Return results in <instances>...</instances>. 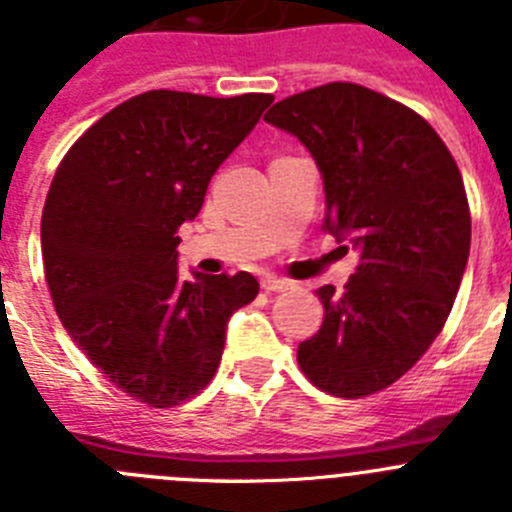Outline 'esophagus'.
<instances>
[{
  "instance_id": "esophagus-1",
  "label": "esophagus",
  "mask_w": 512,
  "mask_h": 512,
  "mask_svg": "<svg viewBox=\"0 0 512 512\" xmlns=\"http://www.w3.org/2000/svg\"><path fill=\"white\" fill-rule=\"evenodd\" d=\"M262 288L270 290V293H283V290L293 288V283L283 278H275V275H265V278H262Z\"/></svg>"
}]
</instances>
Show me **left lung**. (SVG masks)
Wrapping results in <instances>:
<instances>
[{"mask_svg":"<svg viewBox=\"0 0 512 512\" xmlns=\"http://www.w3.org/2000/svg\"><path fill=\"white\" fill-rule=\"evenodd\" d=\"M265 122L296 135L324 176V229L359 265L324 285V324L298 344L303 375L336 398L385 390L449 319L472 239L457 160L421 114L349 81L278 101Z\"/></svg>","mask_w":512,"mask_h":512,"instance_id":"1","label":"left lung"}]
</instances>
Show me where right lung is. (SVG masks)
Returning <instances> with one entry per match:
<instances>
[{"label":"right lung","mask_w":512,"mask_h":512,"mask_svg":"<svg viewBox=\"0 0 512 512\" xmlns=\"http://www.w3.org/2000/svg\"><path fill=\"white\" fill-rule=\"evenodd\" d=\"M270 104L273 94L145 91L91 124L55 170L40 227L55 313L140 403L173 408L201 393L229 316L260 290L250 273L183 280L176 232Z\"/></svg>","instance_id":"add662e5"}]
</instances>
